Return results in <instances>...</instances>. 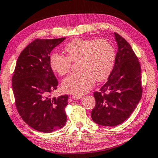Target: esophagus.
Returning <instances> with one entry per match:
<instances>
[{"label": "esophagus", "instance_id": "obj_1", "mask_svg": "<svg viewBox=\"0 0 158 158\" xmlns=\"http://www.w3.org/2000/svg\"><path fill=\"white\" fill-rule=\"evenodd\" d=\"M72 98L74 100H79L82 98V96H79V95H73V96H72Z\"/></svg>", "mask_w": 158, "mask_h": 158}]
</instances>
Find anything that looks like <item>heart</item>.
I'll return each instance as SVG.
<instances>
[{"label": "heart", "mask_w": 158, "mask_h": 158, "mask_svg": "<svg viewBox=\"0 0 158 158\" xmlns=\"http://www.w3.org/2000/svg\"><path fill=\"white\" fill-rule=\"evenodd\" d=\"M67 56L52 54L51 67L60 75L68 73L72 62H78L79 72L69 74L62 81L65 92L82 95L88 92L95 79L101 81L110 74L114 67L115 52L112 45L105 39H75L64 48Z\"/></svg>", "instance_id": "1"}]
</instances>
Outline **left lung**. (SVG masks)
<instances>
[{"label": "left lung", "instance_id": "1", "mask_svg": "<svg viewBox=\"0 0 158 158\" xmlns=\"http://www.w3.org/2000/svg\"><path fill=\"white\" fill-rule=\"evenodd\" d=\"M114 34L118 46L114 65L107 81L94 93L96 106L91 112L93 121L107 127L117 126L128 119L143 92L139 59L128 42Z\"/></svg>", "mask_w": 158, "mask_h": 158}]
</instances>
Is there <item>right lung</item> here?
Returning a JSON list of instances; mask_svg holds the SVG:
<instances>
[{
    "mask_svg": "<svg viewBox=\"0 0 158 158\" xmlns=\"http://www.w3.org/2000/svg\"><path fill=\"white\" fill-rule=\"evenodd\" d=\"M65 38L37 39L21 52L12 86L15 106L22 119L31 128L51 133L65 125L68 96L51 98L58 81L50 64V53Z\"/></svg>",
    "mask_w": 158,
    "mask_h": 158,
    "instance_id": "right-lung-1",
    "label": "right lung"
}]
</instances>
